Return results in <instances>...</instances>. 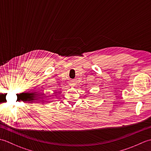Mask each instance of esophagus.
Here are the masks:
<instances>
[{
  "label": "esophagus",
  "mask_w": 151,
  "mask_h": 151,
  "mask_svg": "<svg viewBox=\"0 0 151 151\" xmlns=\"http://www.w3.org/2000/svg\"><path fill=\"white\" fill-rule=\"evenodd\" d=\"M70 86H71V87H73V85H70Z\"/></svg>",
  "instance_id": "34e87169"
}]
</instances>
